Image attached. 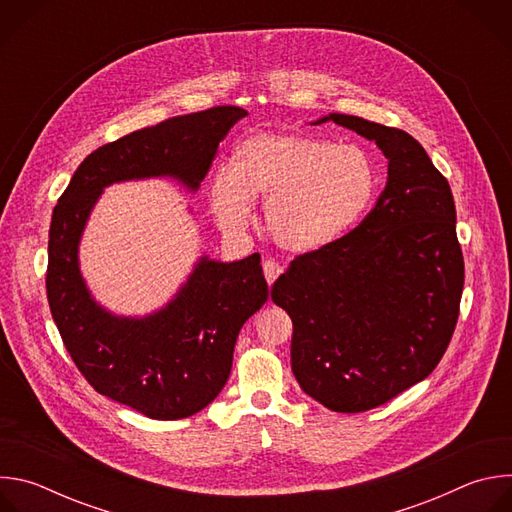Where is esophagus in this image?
<instances>
[{
	"mask_svg": "<svg viewBox=\"0 0 512 512\" xmlns=\"http://www.w3.org/2000/svg\"><path fill=\"white\" fill-rule=\"evenodd\" d=\"M263 273H265V279H267V283L271 285L281 273H283V267L277 263V261H273V259H267L265 263H263Z\"/></svg>",
	"mask_w": 512,
	"mask_h": 512,
	"instance_id": "1",
	"label": "esophagus"
}]
</instances>
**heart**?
Here are the masks:
<instances>
[{
    "label": "heart",
    "mask_w": 512,
    "mask_h": 512,
    "mask_svg": "<svg viewBox=\"0 0 512 512\" xmlns=\"http://www.w3.org/2000/svg\"><path fill=\"white\" fill-rule=\"evenodd\" d=\"M379 192L373 158L358 145L300 133H255L237 143L231 170L210 182V206L221 229L241 233L251 200H265L269 239L294 253L336 245L367 214Z\"/></svg>",
    "instance_id": "heart-1"
}]
</instances>
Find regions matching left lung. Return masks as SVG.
<instances>
[{
  "mask_svg": "<svg viewBox=\"0 0 512 512\" xmlns=\"http://www.w3.org/2000/svg\"><path fill=\"white\" fill-rule=\"evenodd\" d=\"M389 160L375 208L336 245L298 255L271 287L291 324V371L338 413L375 409L442 360L464 289L448 180L407 131L330 113Z\"/></svg>",
  "mask_w": 512,
  "mask_h": 512,
  "instance_id": "8db88e82",
  "label": "left lung"
}]
</instances>
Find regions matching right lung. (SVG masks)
Instances as JSON below:
<instances>
[{
	"label": "right lung",
	"instance_id": "1",
	"mask_svg": "<svg viewBox=\"0 0 512 512\" xmlns=\"http://www.w3.org/2000/svg\"><path fill=\"white\" fill-rule=\"evenodd\" d=\"M247 111L235 105L170 117L101 145L52 210L46 296L60 338L89 385L145 417L172 421L204 409L225 387L243 324L267 302L259 253L202 261L154 316L117 318L93 302L79 271V239L103 188L174 176L196 190L218 143Z\"/></svg>",
	"mask_w": 512,
	"mask_h": 512
}]
</instances>
